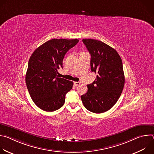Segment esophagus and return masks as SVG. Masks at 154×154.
Instances as JSON below:
<instances>
[{
    "mask_svg": "<svg viewBox=\"0 0 154 154\" xmlns=\"http://www.w3.org/2000/svg\"><path fill=\"white\" fill-rule=\"evenodd\" d=\"M74 85H75V86H77L79 85H80V82H74Z\"/></svg>",
    "mask_w": 154,
    "mask_h": 154,
    "instance_id": "34e87169",
    "label": "esophagus"
}]
</instances>
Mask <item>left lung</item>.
I'll return each instance as SVG.
<instances>
[{
    "label": "left lung",
    "instance_id": "1",
    "mask_svg": "<svg viewBox=\"0 0 154 154\" xmlns=\"http://www.w3.org/2000/svg\"><path fill=\"white\" fill-rule=\"evenodd\" d=\"M91 55V69L97 74L88 91L81 96L85 107L102 113L112 108L119 99L125 83L122 60L115 49L93 39L82 40Z\"/></svg>",
    "mask_w": 154,
    "mask_h": 154
}]
</instances>
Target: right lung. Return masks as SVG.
<instances>
[{
	"label": "right lung",
	"instance_id": "right-lung-1",
	"mask_svg": "<svg viewBox=\"0 0 154 154\" xmlns=\"http://www.w3.org/2000/svg\"><path fill=\"white\" fill-rule=\"evenodd\" d=\"M78 42L77 39H52L32 54L26 82L32 100L42 110L51 112L60 108L66 94L72 88V82L58 77L57 74L63 68L65 54Z\"/></svg>",
	"mask_w": 154,
	"mask_h": 154
}]
</instances>
